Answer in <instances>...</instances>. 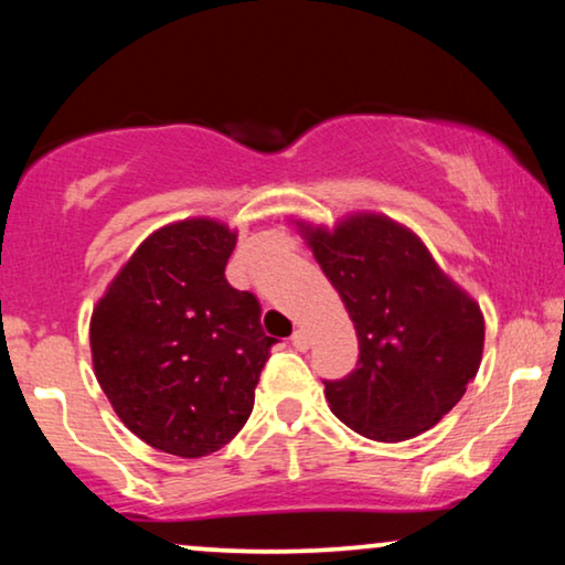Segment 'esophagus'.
Masks as SVG:
<instances>
[{
    "label": "esophagus",
    "mask_w": 565,
    "mask_h": 565,
    "mask_svg": "<svg viewBox=\"0 0 565 565\" xmlns=\"http://www.w3.org/2000/svg\"><path fill=\"white\" fill-rule=\"evenodd\" d=\"M290 342H292V347H296V350H300V352H306L308 347H311V339H308V334H306L303 329H296V331H292Z\"/></svg>",
    "instance_id": "esophagus-1"
}]
</instances>
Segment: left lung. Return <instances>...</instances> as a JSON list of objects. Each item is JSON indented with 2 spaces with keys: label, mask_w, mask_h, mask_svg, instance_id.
Instances as JSON below:
<instances>
[{
  "label": "left lung",
  "mask_w": 565,
  "mask_h": 565,
  "mask_svg": "<svg viewBox=\"0 0 565 565\" xmlns=\"http://www.w3.org/2000/svg\"><path fill=\"white\" fill-rule=\"evenodd\" d=\"M306 238L360 342L358 367L323 381L331 412L377 443L435 427L481 365V308L412 231L383 215H352L334 231L308 226Z\"/></svg>",
  "instance_id": "left-lung-1"
}]
</instances>
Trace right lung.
<instances>
[{
    "mask_svg": "<svg viewBox=\"0 0 565 565\" xmlns=\"http://www.w3.org/2000/svg\"><path fill=\"white\" fill-rule=\"evenodd\" d=\"M236 234L207 218L159 228L120 269L89 323L95 375L146 445L203 458L236 437L269 360L254 292L231 288Z\"/></svg>",
    "mask_w": 565,
    "mask_h": 565,
    "instance_id": "1",
    "label": "right lung"
}]
</instances>
